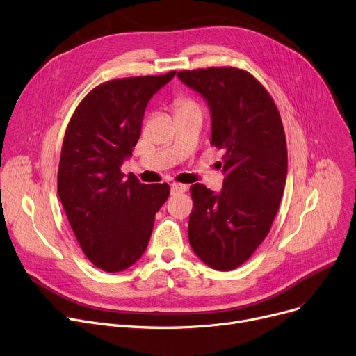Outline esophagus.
Returning a JSON list of instances; mask_svg holds the SVG:
<instances>
[{
  "label": "esophagus",
  "mask_w": 356,
  "mask_h": 356,
  "mask_svg": "<svg viewBox=\"0 0 356 356\" xmlns=\"http://www.w3.org/2000/svg\"><path fill=\"white\" fill-rule=\"evenodd\" d=\"M188 190V186L184 184H171V194H181Z\"/></svg>",
  "instance_id": "obj_1"
}]
</instances>
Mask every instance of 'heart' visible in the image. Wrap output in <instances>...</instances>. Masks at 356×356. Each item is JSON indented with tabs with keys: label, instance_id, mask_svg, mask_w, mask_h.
Wrapping results in <instances>:
<instances>
[{
	"label": "heart",
	"instance_id": "1",
	"mask_svg": "<svg viewBox=\"0 0 356 356\" xmlns=\"http://www.w3.org/2000/svg\"><path fill=\"white\" fill-rule=\"evenodd\" d=\"M177 108L178 109H184V108H190V106H197V104L194 103V102H191V100H188V99H179V100H177Z\"/></svg>",
	"mask_w": 356,
	"mask_h": 356
}]
</instances>
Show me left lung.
Returning <instances> with one entry per match:
<instances>
[{
  "mask_svg": "<svg viewBox=\"0 0 356 356\" xmlns=\"http://www.w3.org/2000/svg\"><path fill=\"white\" fill-rule=\"evenodd\" d=\"M177 76L207 102L210 143L224 151L221 191L191 185L188 238L201 261L229 271L256 252L279 210L287 175L283 123L273 99L244 70L210 67Z\"/></svg>",
  "mask_w": 356,
  "mask_h": 356,
  "instance_id": "obj_1",
  "label": "left lung"
}]
</instances>
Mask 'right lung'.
Returning a JSON list of instances; mask_svg holds the SVG:
<instances>
[{
    "label": "right lung",
    "instance_id": "obj_1",
    "mask_svg": "<svg viewBox=\"0 0 356 356\" xmlns=\"http://www.w3.org/2000/svg\"><path fill=\"white\" fill-rule=\"evenodd\" d=\"M162 76L118 79L95 88L74 111L63 139L57 193L86 257L108 273L135 264L149 243L168 184H140L120 166L140 136L151 97L171 81Z\"/></svg>",
    "mask_w": 356,
    "mask_h": 356
}]
</instances>
